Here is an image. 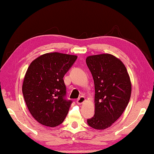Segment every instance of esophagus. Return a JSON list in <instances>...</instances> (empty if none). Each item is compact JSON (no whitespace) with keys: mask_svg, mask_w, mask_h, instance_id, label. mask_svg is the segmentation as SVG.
<instances>
[{"mask_svg":"<svg viewBox=\"0 0 154 154\" xmlns=\"http://www.w3.org/2000/svg\"><path fill=\"white\" fill-rule=\"evenodd\" d=\"M85 101V98L84 96H80V98H79L77 99V100H76V102H77V103L79 104V105H81V104H82L84 103V102Z\"/></svg>","mask_w":154,"mask_h":154,"instance_id":"34e87169","label":"esophagus"}]
</instances>
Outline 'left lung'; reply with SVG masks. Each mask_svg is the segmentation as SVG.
<instances>
[{
	"label": "left lung",
	"mask_w": 154,
	"mask_h": 154,
	"mask_svg": "<svg viewBox=\"0 0 154 154\" xmlns=\"http://www.w3.org/2000/svg\"><path fill=\"white\" fill-rule=\"evenodd\" d=\"M86 63L95 87V113L87 123L95 129H105L120 117L128 105L131 80L124 64L112 54L88 56Z\"/></svg>",
	"instance_id": "8db88e82"
}]
</instances>
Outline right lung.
<instances>
[{"label": "right lung", "mask_w": 154, "mask_h": 154, "mask_svg": "<svg viewBox=\"0 0 154 154\" xmlns=\"http://www.w3.org/2000/svg\"><path fill=\"white\" fill-rule=\"evenodd\" d=\"M77 56L47 53L33 60L26 72L23 94L31 114L39 123L54 127L64 121L72 101L66 98L63 77Z\"/></svg>", "instance_id": "right-lung-1"}]
</instances>
